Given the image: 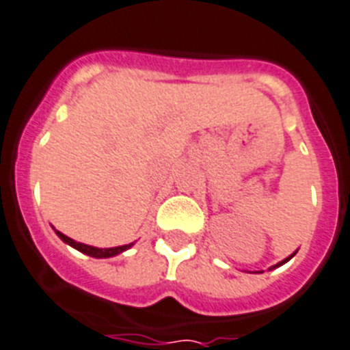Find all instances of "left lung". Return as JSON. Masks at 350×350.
I'll list each match as a JSON object with an SVG mask.
<instances>
[{"label": "left lung", "mask_w": 350, "mask_h": 350, "mask_svg": "<svg viewBox=\"0 0 350 350\" xmlns=\"http://www.w3.org/2000/svg\"><path fill=\"white\" fill-rule=\"evenodd\" d=\"M293 256H295V252H293V254H291V256H290V258H286V259H284V261H281V262H277V265H275V267H272V268H277V267H281V265H284V262H286V261H290V259H291V258H293ZM272 268H270V270H272Z\"/></svg>", "instance_id": "obj_1"}]
</instances>
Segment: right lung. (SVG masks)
Returning <instances> with one entry per match:
<instances>
[{"mask_svg":"<svg viewBox=\"0 0 350 350\" xmlns=\"http://www.w3.org/2000/svg\"><path fill=\"white\" fill-rule=\"evenodd\" d=\"M57 232V236H59L62 241H66L68 245H71L73 248H77V250H80L82 254H88V256H91V258H112V256H116V254H121L123 250H126V248L132 247V243L130 245H123V247H112V248H96V247H91V245H83V243H78V241H75V239L68 238V236H64L62 232H59V230H55Z\"/></svg>","mask_w":350,"mask_h":350,"instance_id":"add662e5","label":"right lung"}]
</instances>
